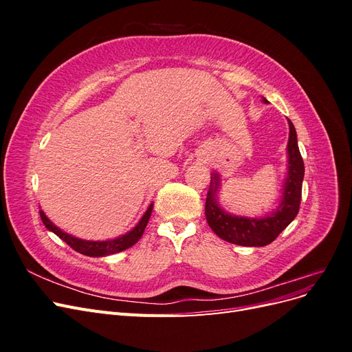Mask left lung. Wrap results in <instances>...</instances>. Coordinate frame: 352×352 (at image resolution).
I'll return each instance as SVG.
<instances>
[{
    "label": "left lung",
    "instance_id": "left-lung-1",
    "mask_svg": "<svg viewBox=\"0 0 352 352\" xmlns=\"http://www.w3.org/2000/svg\"><path fill=\"white\" fill-rule=\"evenodd\" d=\"M267 102V100H263ZM289 122L287 141V173L279 206L264 217H243L229 214L219 204V175L212 173L206 199V217L208 226L223 241L242 247H264L280 235V232L296 217L301 204L304 162L298 148L296 132Z\"/></svg>",
    "mask_w": 352,
    "mask_h": 352
}]
</instances>
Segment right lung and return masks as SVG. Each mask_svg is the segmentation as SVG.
I'll return each mask as SVG.
<instances>
[{"instance_id":"add662e5","label":"right lung","mask_w":352,"mask_h":352,"mask_svg":"<svg viewBox=\"0 0 352 352\" xmlns=\"http://www.w3.org/2000/svg\"><path fill=\"white\" fill-rule=\"evenodd\" d=\"M153 212V204L148 207V210L144 212L142 219L140 220V223L131 230L124 233L122 236H117L114 239H107V241H91V239H82L72 235V233H67L65 230H61L60 228H57L54 223H52L47 216L44 211H39L41 214V220L44 223L45 228L51 232H54L56 235L65 241L70 248H73L74 251H78L83 255H88V257H104V255H110V254H116L124 251L127 248H131L132 245H135L138 241L141 239L142 233L148 225V220L151 217Z\"/></svg>"}]
</instances>
